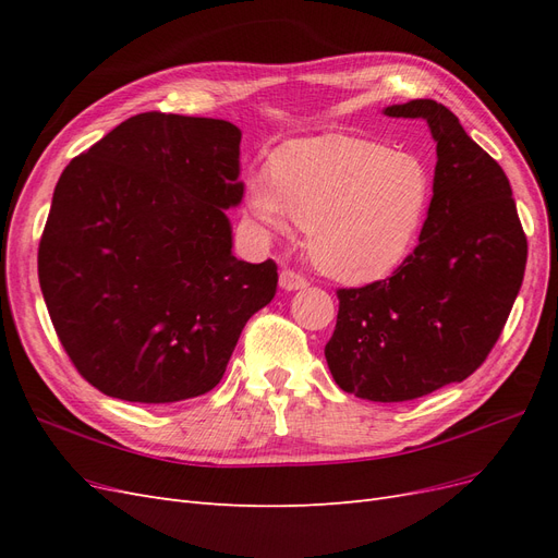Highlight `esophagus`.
<instances>
[{"label": "esophagus", "mask_w": 558, "mask_h": 558, "mask_svg": "<svg viewBox=\"0 0 558 558\" xmlns=\"http://www.w3.org/2000/svg\"><path fill=\"white\" fill-rule=\"evenodd\" d=\"M279 286L283 291H300V289H305V286H307V279L298 275L295 269L286 267V269H281V275H279Z\"/></svg>", "instance_id": "obj_1"}]
</instances>
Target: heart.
<instances>
[{
    "mask_svg": "<svg viewBox=\"0 0 558 558\" xmlns=\"http://www.w3.org/2000/svg\"><path fill=\"white\" fill-rule=\"evenodd\" d=\"M430 199L424 160L349 134L283 146L272 172L253 170L244 185V207L258 232L307 228L312 263L347 283L391 275L410 256Z\"/></svg>",
    "mask_w": 558,
    "mask_h": 558,
    "instance_id": "heart-1",
    "label": "heart"
}]
</instances>
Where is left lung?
<instances>
[{"instance_id": "8db88e82", "label": "left lung", "mask_w": 558, "mask_h": 558, "mask_svg": "<svg viewBox=\"0 0 558 558\" xmlns=\"http://www.w3.org/2000/svg\"><path fill=\"white\" fill-rule=\"evenodd\" d=\"M384 113L428 123L433 199L416 248L391 277L337 291L326 361L342 391L402 402L463 381L486 361L521 289L529 244L502 167L447 107L412 99Z\"/></svg>"}]
</instances>
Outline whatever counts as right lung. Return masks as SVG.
<instances>
[{
    "label": "right lung",
    "instance_id": "right-lung-1",
    "mask_svg": "<svg viewBox=\"0 0 558 558\" xmlns=\"http://www.w3.org/2000/svg\"><path fill=\"white\" fill-rule=\"evenodd\" d=\"M238 125L148 111L64 167L39 283L66 356L105 396L179 402L223 379L277 265L232 256L244 197Z\"/></svg>",
    "mask_w": 558,
    "mask_h": 558
}]
</instances>
